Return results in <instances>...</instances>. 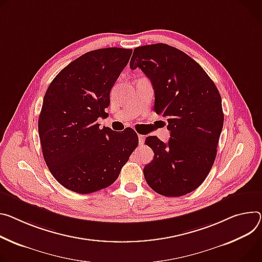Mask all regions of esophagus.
I'll use <instances>...</instances> for the list:
<instances>
[{
    "label": "esophagus",
    "mask_w": 262,
    "mask_h": 262,
    "mask_svg": "<svg viewBox=\"0 0 262 262\" xmlns=\"http://www.w3.org/2000/svg\"><path fill=\"white\" fill-rule=\"evenodd\" d=\"M138 138H139V144L140 145H143L144 144V139L145 137L143 135H138Z\"/></svg>",
    "instance_id": "obj_1"
}]
</instances>
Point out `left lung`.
Segmentation results:
<instances>
[{
	"label": "left lung",
	"instance_id": "left-lung-1",
	"mask_svg": "<svg viewBox=\"0 0 262 262\" xmlns=\"http://www.w3.org/2000/svg\"><path fill=\"white\" fill-rule=\"evenodd\" d=\"M129 67L140 68L155 91L154 110L167 119L168 143L149 136L154 160L143 173L148 186L164 196L192 192L209 174L224 125L222 97L204 69L166 43L137 47Z\"/></svg>",
	"mask_w": 262,
	"mask_h": 262
}]
</instances>
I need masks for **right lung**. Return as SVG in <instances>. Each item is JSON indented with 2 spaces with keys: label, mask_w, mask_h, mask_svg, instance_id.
Segmentation results:
<instances>
[{
  "label": "right lung",
  "mask_w": 262,
  "mask_h": 262,
  "mask_svg": "<svg viewBox=\"0 0 262 262\" xmlns=\"http://www.w3.org/2000/svg\"><path fill=\"white\" fill-rule=\"evenodd\" d=\"M132 49L90 51L63 68L47 90L38 118L45 162L55 180L80 194L112 185L139 144L136 132L115 133L105 117L110 93Z\"/></svg>",
  "instance_id": "right-lung-1"
}]
</instances>
